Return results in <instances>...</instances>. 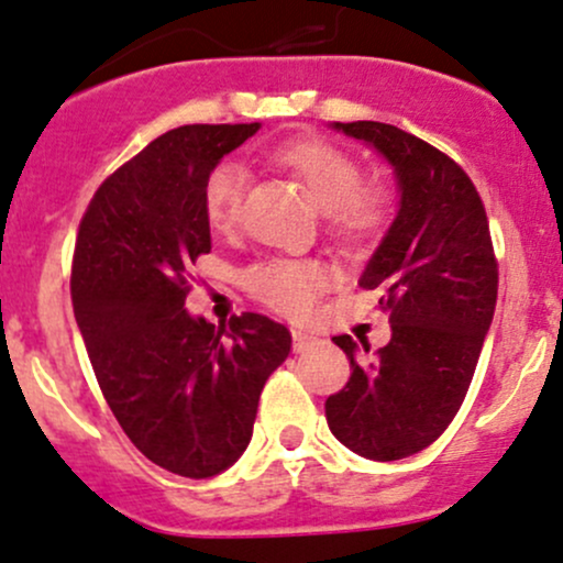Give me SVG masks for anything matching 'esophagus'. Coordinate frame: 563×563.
<instances>
[{"instance_id": "esophagus-1", "label": "esophagus", "mask_w": 563, "mask_h": 563, "mask_svg": "<svg viewBox=\"0 0 563 563\" xmlns=\"http://www.w3.org/2000/svg\"><path fill=\"white\" fill-rule=\"evenodd\" d=\"M313 340H316L313 334H308V332H302V330H292V349L298 351V353L311 349Z\"/></svg>"}]
</instances>
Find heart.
<instances>
[{
  "label": "heart",
  "mask_w": 563,
  "mask_h": 563,
  "mask_svg": "<svg viewBox=\"0 0 563 563\" xmlns=\"http://www.w3.org/2000/svg\"><path fill=\"white\" fill-rule=\"evenodd\" d=\"M276 159L306 183L338 236L362 242L388 223L390 191L377 183H362V164L349 151L316 137H300L279 145ZM247 183V167L239 159H225L212 169L205 183V214L214 231H231L239 223ZM334 279V265L319 257H268L242 274L252 298L295 319L311 313L319 295Z\"/></svg>",
  "instance_id": "heart-1"
}]
</instances>
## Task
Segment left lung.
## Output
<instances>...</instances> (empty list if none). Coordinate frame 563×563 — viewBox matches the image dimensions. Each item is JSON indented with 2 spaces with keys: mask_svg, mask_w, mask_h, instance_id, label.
<instances>
[{
  "mask_svg": "<svg viewBox=\"0 0 563 563\" xmlns=\"http://www.w3.org/2000/svg\"><path fill=\"white\" fill-rule=\"evenodd\" d=\"M377 151L399 188V212L366 263L364 289H380L390 343L338 334L351 380L327 399L340 444L362 457L401 460L446 431L476 372L497 302V261L482 197L457 162L383 122H332Z\"/></svg>",
  "mask_w": 563,
  "mask_h": 563,
  "instance_id": "1",
  "label": "left lung"
}]
</instances>
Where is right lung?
I'll list each match as a JSON object with an SVG mask.
<instances>
[{
  "label": "right lung",
  "mask_w": 563,
  "mask_h": 563,
  "mask_svg": "<svg viewBox=\"0 0 563 563\" xmlns=\"http://www.w3.org/2000/svg\"><path fill=\"white\" fill-rule=\"evenodd\" d=\"M257 130L164 132L95 191L74 247V316L113 418L151 463L186 478L242 457L263 385L292 345L268 316L214 327L186 311L191 265L212 250L205 183Z\"/></svg>",
  "instance_id": "1"
}]
</instances>
